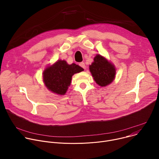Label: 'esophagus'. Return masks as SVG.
<instances>
[{"instance_id":"1","label":"esophagus","mask_w":159,"mask_h":159,"mask_svg":"<svg viewBox=\"0 0 159 159\" xmlns=\"http://www.w3.org/2000/svg\"><path fill=\"white\" fill-rule=\"evenodd\" d=\"M79 65L82 67V68H83L84 69H85V63H84V62H81V63H79Z\"/></svg>"}]
</instances>
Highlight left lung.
I'll list each match as a JSON object with an SVG mask.
<instances>
[{
  "label": "left lung",
  "instance_id": "8db88e82",
  "mask_svg": "<svg viewBox=\"0 0 159 159\" xmlns=\"http://www.w3.org/2000/svg\"><path fill=\"white\" fill-rule=\"evenodd\" d=\"M89 70L96 84L102 87L111 84L116 77L115 65L100 54L94 57V61L89 65Z\"/></svg>",
  "mask_w": 159,
  "mask_h": 159
}]
</instances>
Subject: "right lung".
<instances>
[{
    "label": "right lung",
    "instance_id": "obj_1",
    "mask_svg": "<svg viewBox=\"0 0 159 159\" xmlns=\"http://www.w3.org/2000/svg\"><path fill=\"white\" fill-rule=\"evenodd\" d=\"M84 71V69L75 63L68 64L65 60H58L48 65L43 72V82L53 93L63 96L70 85L72 76Z\"/></svg>",
    "mask_w": 159,
    "mask_h": 159
}]
</instances>
